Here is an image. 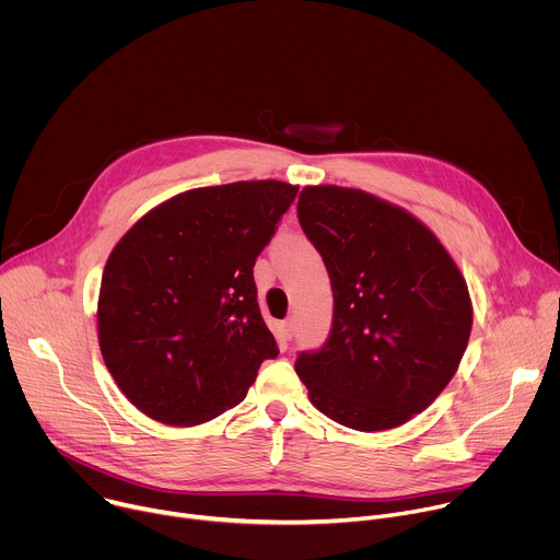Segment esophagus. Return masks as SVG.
<instances>
[{
    "mask_svg": "<svg viewBox=\"0 0 560 560\" xmlns=\"http://www.w3.org/2000/svg\"><path fill=\"white\" fill-rule=\"evenodd\" d=\"M294 330H296V318H294V316H288L285 322H283V332H285V337L292 339V337H294Z\"/></svg>",
    "mask_w": 560,
    "mask_h": 560,
    "instance_id": "34e87169",
    "label": "esophagus"
}]
</instances>
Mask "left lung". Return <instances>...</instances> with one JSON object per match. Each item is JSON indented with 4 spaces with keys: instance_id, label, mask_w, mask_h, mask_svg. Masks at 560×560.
Segmentation results:
<instances>
[{
    "instance_id": "left-lung-1",
    "label": "left lung",
    "mask_w": 560,
    "mask_h": 560,
    "mask_svg": "<svg viewBox=\"0 0 560 560\" xmlns=\"http://www.w3.org/2000/svg\"><path fill=\"white\" fill-rule=\"evenodd\" d=\"M296 210L335 296L326 346L294 363L312 406L359 432L408 423L452 381L469 341L458 266L425 223L370 192L307 186Z\"/></svg>"
}]
</instances>
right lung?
Segmentation results:
<instances>
[{
  "label": "right lung",
  "mask_w": 560,
  "mask_h": 560,
  "mask_svg": "<svg viewBox=\"0 0 560 560\" xmlns=\"http://www.w3.org/2000/svg\"><path fill=\"white\" fill-rule=\"evenodd\" d=\"M299 186L266 179L182 192L113 248L100 288L104 363L128 401L166 425L238 406L279 354L253 268Z\"/></svg>",
  "instance_id": "obj_1"
}]
</instances>
